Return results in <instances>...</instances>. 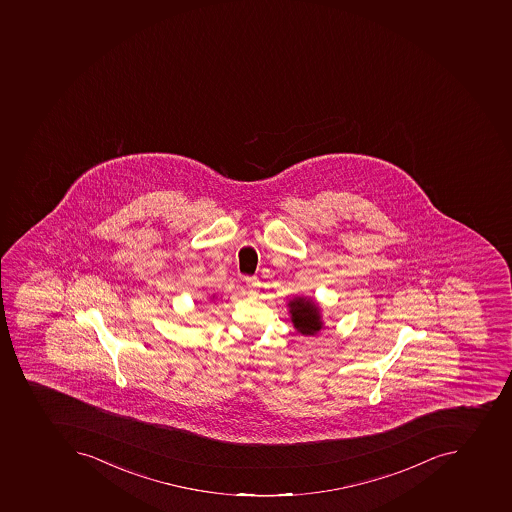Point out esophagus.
I'll return each mask as SVG.
<instances>
[{"mask_svg":"<svg viewBox=\"0 0 512 512\" xmlns=\"http://www.w3.org/2000/svg\"><path fill=\"white\" fill-rule=\"evenodd\" d=\"M261 285L258 277H248L246 278V286H248V290L254 291L258 286Z\"/></svg>","mask_w":512,"mask_h":512,"instance_id":"34e87169","label":"esophagus"}]
</instances>
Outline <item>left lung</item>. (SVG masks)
Returning a JSON list of instances; mask_svg holds the SVG:
<instances>
[{"mask_svg":"<svg viewBox=\"0 0 512 512\" xmlns=\"http://www.w3.org/2000/svg\"><path fill=\"white\" fill-rule=\"evenodd\" d=\"M288 312L294 330L302 336H315L325 328L322 318V307L317 301L307 296H294L288 301Z\"/></svg>","mask_w":512,"mask_h":512,"instance_id":"1","label":"left lung"}]
</instances>
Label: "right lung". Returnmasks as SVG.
Masks as SVG:
<instances>
[{
  "label": "right lung",
  "instance_id": "right-lung-1",
  "mask_svg": "<svg viewBox=\"0 0 512 512\" xmlns=\"http://www.w3.org/2000/svg\"><path fill=\"white\" fill-rule=\"evenodd\" d=\"M210 299H211V301H213V299H218V298H216V296H214V294H213V296H211Z\"/></svg>",
  "mask_w": 512,
  "mask_h": 512
}]
</instances>
